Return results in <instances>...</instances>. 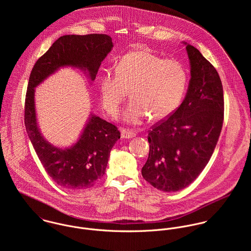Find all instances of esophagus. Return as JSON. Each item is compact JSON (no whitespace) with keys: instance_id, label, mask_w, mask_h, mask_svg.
<instances>
[{"instance_id":"obj_1","label":"esophagus","mask_w":251,"mask_h":251,"mask_svg":"<svg viewBox=\"0 0 251 251\" xmlns=\"http://www.w3.org/2000/svg\"><path fill=\"white\" fill-rule=\"evenodd\" d=\"M121 136L123 139H131L136 136V133L131 130H128V129H122Z\"/></svg>"}]
</instances>
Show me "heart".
I'll return each instance as SVG.
<instances>
[{"instance_id":"b5f03b06","label":"heart","mask_w":251,"mask_h":251,"mask_svg":"<svg viewBox=\"0 0 251 251\" xmlns=\"http://www.w3.org/2000/svg\"><path fill=\"white\" fill-rule=\"evenodd\" d=\"M187 74L181 64L163 60L150 51H132L100 81L101 104L110 116H116L129 90V101L124 121L141 125L150 115L159 121L170 116L179 105L185 92Z\"/></svg>"}]
</instances>
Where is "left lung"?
<instances>
[{"label":"left lung","instance_id":"left-lung-1","mask_svg":"<svg viewBox=\"0 0 251 251\" xmlns=\"http://www.w3.org/2000/svg\"><path fill=\"white\" fill-rule=\"evenodd\" d=\"M184 44L190 80L179 107L148 134L150 152L142 176L164 192L188 186L208 164L223 123L224 100L219 75L194 46Z\"/></svg>","mask_w":251,"mask_h":251}]
</instances>
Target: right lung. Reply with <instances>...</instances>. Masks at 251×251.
Wrapping results in <instances>:
<instances>
[{"label": "right lung", "instance_id": "1", "mask_svg": "<svg viewBox=\"0 0 251 251\" xmlns=\"http://www.w3.org/2000/svg\"><path fill=\"white\" fill-rule=\"evenodd\" d=\"M113 46L112 38L107 35L61 36L37 60L29 78L25 102L28 136L47 174L67 189L90 188L103 177L110 151L121 138V133L114 125L91 112L72 146L58 147L50 143L42 135L37 123L35 89L64 68L82 71L92 83Z\"/></svg>", "mask_w": 251, "mask_h": 251}]
</instances>
